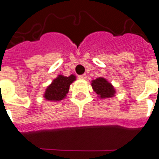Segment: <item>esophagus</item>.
Masks as SVG:
<instances>
[{
	"mask_svg": "<svg viewBox=\"0 0 159 159\" xmlns=\"http://www.w3.org/2000/svg\"><path fill=\"white\" fill-rule=\"evenodd\" d=\"M79 79H81V80H85L86 79V74H81V75H79Z\"/></svg>",
	"mask_w": 159,
	"mask_h": 159,
	"instance_id": "esophagus-1",
	"label": "esophagus"
}]
</instances>
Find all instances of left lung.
Listing matches in <instances>:
<instances>
[{"mask_svg": "<svg viewBox=\"0 0 159 159\" xmlns=\"http://www.w3.org/2000/svg\"><path fill=\"white\" fill-rule=\"evenodd\" d=\"M92 89L100 98H108L115 96L116 90L110 82L104 78H98L92 81Z\"/></svg>", "mask_w": 159, "mask_h": 159, "instance_id": "obj_1", "label": "left lung"}]
</instances>
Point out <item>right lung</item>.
<instances>
[{
  "label": "right lung",
  "mask_w": 159,
  "mask_h": 159,
  "mask_svg": "<svg viewBox=\"0 0 159 159\" xmlns=\"http://www.w3.org/2000/svg\"><path fill=\"white\" fill-rule=\"evenodd\" d=\"M76 80L74 74L66 77L63 75H58L52 83L47 87L43 98L48 101H61L64 99L69 91V86Z\"/></svg>",
  "instance_id": "add662e5"
}]
</instances>
